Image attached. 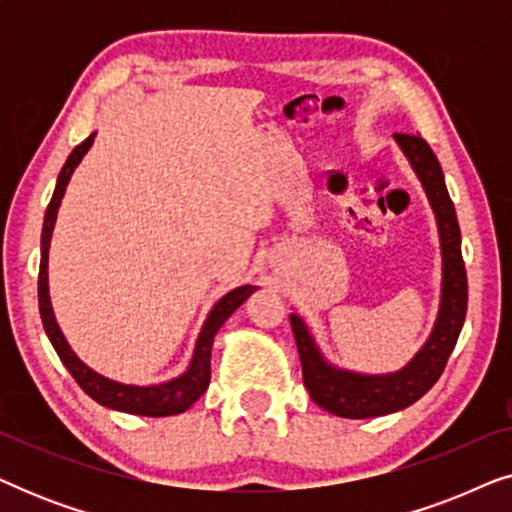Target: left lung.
I'll return each mask as SVG.
<instances>
[{"label":"left lung","mask_w":512,"mask_h":512,"mask_svg":"<svg viewBox=\"0 0 512 512\" xmlns=\"http://www.w3.org/2000/svg\"><path fill=\"white\" fill-rule=\"evenodd\" d=\"M394 142L408 158L412 172L417 174L433 214H436L443 279H440V305L431 335L403 368L394 370V373L368 375L338 368L328 361L305 319L298 312L291 314L293 338L298 345L303 380L307 391H310V398L321 410L347 419L391 415V412H398L419 401L443 375L445 363L457 345L466 319L468 282L464 258H461V233L443 170H440L436 153L422 137L394 135Z\"/></svg>","instance_id":"8db88e82"}]
</instances>
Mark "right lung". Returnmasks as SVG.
I'll return each instance as SVG.
<instances>
[{"instance_id": "right-lung-1", "label": "right lung", "mask_w": 512, "mask_h": 512, "mask_svg": "<svg viewBox=\"0 0 512 512\" xmlns=\"http://www.w3.org/2000/svg\"><path fill=\"white\" fill-rule=\"evenodd\" d=\"M95 135L97 132L83 139V142L69 153L65 167H62L58 174V184H55L53 198L48 202L44 228H41V263H39L41 321H44V331L48 335V340H51V345L55 347V352H58L60 361L65 363V368L72 373L74 380L79 382V387L86 391L93 401L104 405V408L128 412V415H139V417L179 415V412H186L191 408V405L198 401L209 387V377H212L209 361H212L214 335L219 333V328L226 324L230 314H233L237 307H240L244 300L258 289V286L254 284L237 286V289L228 291L226 296L216 300L214 307L207 314L205 324L200 328L198 340H195L191 363H188L184 373L172 377V380H165L158 384H125V382L111 380V377H104L97 373V370L90 368L88 363H83L79 356L74 354V349L69 347L65 333L60 331L58 319H55L53 314L51 293H48V249H51L55 219H58V209H60L62 198H65L69 179H72L74 170L79 167L83 156L90 151V146H93Z\"/></svg>"}]
</instances>
